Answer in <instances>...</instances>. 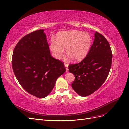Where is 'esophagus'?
Segmentation results:
<instances>
[{
	"label": "esophagus",
	"mask_w": 129,
	"mask_h": 129,
	"mask_svg": "<svg viewBox=\"0 0 129 129\" xmlns=\"http://www.w3.org/2000/svg\"><path fill=\"white\" fill-rule=\"evenodd\" d=\"M64 66H65V67H66V72H68V63H65L64 64Z\"/></svg>",
	"instance_id": "34e87169"
}]
</instances>
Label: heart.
<instances>
[{
	"instance_id": "b5f03b06",
	"label": "heart",
	"mask_w": 129,
	"mask_h": 129,
	"mask_svg": "<svg viewBox=\"0 0 129 129\" xmlns=\"http://www.w3.org/2000/svg\"><path fill=\"white\" fill-rule=\"evenodd\" d=\"M91 39L90 35L78 30L63 32L57 35V41L52 40L50 49L54 57L60 59L63 56L64 49L69 60L78 61L84 59L90 48Z\"/></svg>"
}]
</instances>
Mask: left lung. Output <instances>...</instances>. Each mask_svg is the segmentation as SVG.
Returning <instances> with one entry per match:
<instances>
[{
    "mask_svg": "<svg viewBox=\"0 0 129 129\" xmlns=\"http://www.w3.org/2000/svg\"><path fill=\"white\" fill-rule=\"evenodd\" d=\"M112 60L109 42L102 34L96 32L94 42L86 57L78 63L68 66L69 72L75 76L72 88L81 96L94 93L106 80Z\"/></svg>",
    "mask_w": 129,
    "mask_h": 129,
    "instance_id": "obj_1",
    "label": "left lung"
}]
</instances>
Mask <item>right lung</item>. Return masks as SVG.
I'll use <instances>...</instances> for the list:
<instances>
[{"label": "right lung", "instance_id": "right-lung-1", "mask_svg": "<svg viewBox=\"0 0 129 129\" xmlns=\"http://www.w3.org/2000/svg\"><path fill=\"white\" fill-rule=\"evenodd\" d=\"M14 74L23 88L35 97L48 96L56 79L66 71L63 62L52 57L43 29L25 35L12 56Z\"/></svg>", "mask_w": 129, "mask_h": 129}]
</instances>
